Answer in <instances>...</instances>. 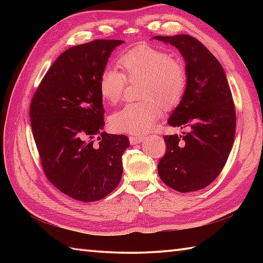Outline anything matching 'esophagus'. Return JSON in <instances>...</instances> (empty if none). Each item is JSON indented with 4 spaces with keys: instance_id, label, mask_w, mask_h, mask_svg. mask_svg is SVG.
Segmentation results:
<instances>
[{
    "instance_id": "34e87169",
    "label": "esophagus",
    "mask_w": 263,
    "mask_h": 263,
    "mask_svg": "<svg viewBox=\"0 0 263 263\" xmlns=\"http://www.w3.org/2000/svg\"><path fill=\"white\" fill-rule=\"evenodd\" d=\"M128 140H130L131 144H138V143H141L146 140V138L142 136H130Z\"/></svg>"
}]
</instances>
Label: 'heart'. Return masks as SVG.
Instances as JSON below:
<instances>
[{"label":"heart","mask_w":263,"mask_h":263,"mask_svg":"<svg viewBox=\"0 0 263 263\" xmlns=\"http://www.w3.org/2000/svg\"><path fill=\"white\" fill-rule=\"evenodd\" d=\"M125 74L115 68H106L99 79V91L104 100L115 104L122 98L130 81L141 80L142 102L126 104L109 115V125L117 132L142 135L154 127L163 114V107L180 102L185 92L186 72L181 61L148 45H139L119 59Z\"/></svg>","instance_id":"1"}]
</instances>
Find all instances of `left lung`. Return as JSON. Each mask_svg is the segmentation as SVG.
<instances>
[{"label":"left lung","mask_w":263,"mask_h":263,"mask_svg":"<svg viewBox=\"0 0 263 263\" xmlns=\"http://www.w3.org/2000/svg\"><path fill=\"white\" fill-rule=\"evenodd\" d=\"M180 51L186 88L168 119L171 126L189 127L182 136H165L166 154L158 175L178 192L198 191L219 175L235 138L236 116L226 73L214 55L189 35L155 36Z\"/></svg>","instance_id":"1"}]
</instances>
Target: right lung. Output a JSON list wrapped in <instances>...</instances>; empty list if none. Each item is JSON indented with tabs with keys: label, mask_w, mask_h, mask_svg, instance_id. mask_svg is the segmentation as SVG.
Returning <instances> with one entry per match:
<instances>
[{
	"label": "right lung",
	"mask_w": 263,
	"mask_h": 263,
	"mask_svg": "<svg viewBox=\"0 0 263 263\" xmlns=\"http://www.w3.org/2000/svg\"><path fill=\"white\" fill-rule=\"evenodd\" d=\"M123 41L97 39L70 47L52 64L33 95L30 123L47 178L83 202L114 191L123 174L127 137L103 131L99 79Z\"/></svg>",
	"instance_id": "right-lung-1"
}]
</instances>
